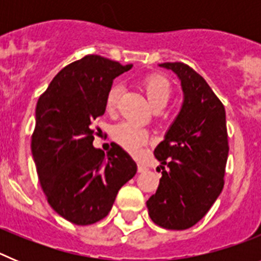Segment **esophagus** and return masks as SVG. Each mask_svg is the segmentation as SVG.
<instances>
[{"mask_svg": "<svg viewBox=\"0 0 261 261\" xmlns=\"http://www.w3.org/2000/svg\"><path fill=\"white\" fill-rule=\"evenodd\" d=\"M137 170H138V172H145L147 170V167L145 165H142V163H138Z\"/></svg>", "mask_w": 261, "mask_h": 261, "instance_id": "esophagus-1", "label": "esophagus"}]
</instances>
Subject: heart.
Instances as JSON below:
<instances>
[{
	"label": "heart",
	"mask_w": 261,
	"mask_h": 261,
	"mask_svg": "<svg viewBox=\"0 0 261 261\" xmlns=\"http://www.w3.org/2000/svg\"><path fill=\"white\" fill-rule=\"evenodd\" d=\"M141 86L146 94L147 100L155 111L162 110L171 98V84L162 74L154 73V74L146 75L141 81ZM119 95L120 87L117 85H112L106 95L105 106L107 112H112L116 108ZM112 138L120 146L132 154H137L149 142V135L144 129L130 123L117 124L112 129Z\"/></svg>",
	"instance_id": "b5f03b06"
}]
</instances>
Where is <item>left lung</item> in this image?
Segmentation results:
<instances>
[{
    "mask_svg": "<svg viewBox=\"0 0 261 261\" xmlns=\"http://www.w3.org/2000/svg\"><path fill=\"white\" fill-rule=\"evenodd\" d=\"M159 66L179 77L184 100L154 150L162 177L146 206L151 221L163 229L186 230L208 213L225 184L229 154L225 107L206 81L187 64Z\"/></svg>",
    "mask_w": 261,
    "mask_h": 261,
    "instance_id": "1",
    "label": "left lung"
}]
</instances>
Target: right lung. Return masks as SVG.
I'll return each mask as SVG.
<instances>
[{"mask_svg":"<svg viewBox=\"0 0 261 261\" xmlns=\"http://www.w3.org/2000/svg\"><path fill=\"white\" fill-rule=\"evenodd\" d=\"M130 68L87 55L61 69L36 105L31 150L39 181L53 211L75 225L105 218L137 172L119 145L107 155L93 146V123L105 114L112 81Z\"/></svg>","mask_w":261,"mask_h":261,"instance_id":"add662e5","label":"right lung"}]
</instances>
